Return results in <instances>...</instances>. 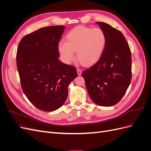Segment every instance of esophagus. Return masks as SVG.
Wrapping results in <instances>:
<instances>
[{
    "instance_id": "obj_1",
    "label": "esophagus",
    "mask_w": 151,
    "mask_h": 151,
    "mask_svg": "<svg viewBox=\"0 0 151 151\" xmlns=\"http://www.w3.org/2000/svg\"><path fill=\"white\" fill-rule=\"evenodd\" d=\"M77 74H78L79 76L81 75L82 74V70L81 69H79V68H77Z\"/></svg>"
}]
</instances>
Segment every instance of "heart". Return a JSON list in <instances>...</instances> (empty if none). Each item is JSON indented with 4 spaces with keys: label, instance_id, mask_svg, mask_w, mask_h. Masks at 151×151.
<instances>
[{
    "label": "heart",
    "instance_id": "obj_1",
    "mask_svg": "<svg viewBox=\"0 0 151 151\" xmlns=\"http://www.w3.org/2000/svg\"><path fill=\"white\" fill-rule=\"evenodd\" d=\"M67 42L61 41L58 51L62 60L70 64L75 58V52L79 62L90 65L101 57L106 44V35L99 28H92L83 26L72 29L66 36Z\"/></svg>",
    "mask_w": 151,
    "mask_h": 151
}]
</instances>
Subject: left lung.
Segmentation results:
<instances>
[{
	"mask_svg": "<svg viewBox=\"0 0 151 151\" xmlns=\"http://www.w3.org/2000/svg\"><path fill=\"white\" fill-rule=\"evenodd\" d=\"M106 35V44L99 60L82 73L94 103L111 106L119 102L132 79L131 52L122 32L105 22H97Z\"/></svg>",
	"mask_w": 151,
	"mask_h": 151,
	"instance_id": "8db88e82",
	"label": "left lung"
}]
</instances>
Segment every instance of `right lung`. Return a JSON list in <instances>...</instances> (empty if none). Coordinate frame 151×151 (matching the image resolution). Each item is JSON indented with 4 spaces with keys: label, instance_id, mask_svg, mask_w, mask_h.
Here are the masks:
<instances>
[{
    "label": "right lung",
    "instance_id": "obj_1",
    "mask_svg": "<svg viewBox=\"0 0 151 151\" xmlns=\"http://www.w3.org/2000/svg\"><path fill=\"white\" fill-rule=\"evenodd\" d=\"M65 28L45 27L26 35L19 43L17 68L22 91L35 106L53 111L66 101L68 86L77 76L74 66L58 60V43Z\"/></svg>",
    "mask_w": 151,
    "mask_h": 151
}]
</instances>
